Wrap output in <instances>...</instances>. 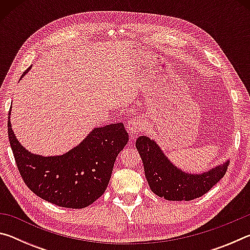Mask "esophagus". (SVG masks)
I'll use <instances>...</instances> for the list:
<instances>
[{"label":"esophagus","mask_w":250,"mask_h":250,"mask_svg":"<svg viewBox=\"0 0 250 250\" xmlns=\"http://www.w3.org/2000/svg\"><path fill=\"white\" fill-rule=\"evenodd\" d=\"M126 129H128V132L131 134V137L135 138L137 134L141 132L143 129V121L139 117H131L130 120L126 124Z\"/></svg>","instance_id":"obj_1"}]
</instances>
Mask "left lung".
Masks as SVG:
<instances>
[{
  "instance_id": "left-lung-1",
  "label": "left lung",
  "mask_w": 250,
  "mask_h": 250,
  "mask_svg": "<svg viewBox=\"0 0 250 250\" xmlns=\"http://www.w3.org/2000/svg\"><path fill=\"white\" fill-rule=\"evenodd\" d=\"M151 191L167 201H192L207 193L226 174L228 161L200 175L185 174L168 161L154 141L147 137L137 139Z\"/></svg>"
}]
</instances>
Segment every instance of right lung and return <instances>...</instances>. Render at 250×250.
Instances as JSON below:
<instances>
[{"label": "right lung", "mask_w": 250, "mask_h": 250, "mask_svg": "<svg viewBox=\"0 0 250 250\" xmlns=\"http://www.w3.org/2000/svg\"><path fill=\"white\" fill-rule=\"evenodd\" d=\"M10 113L8 111V140L20 174L33 193L67 208H83L103 195L117 155L129 141L124 125L96 128L66 154L42 156L29 153L16 140L11 128Z\"/></svg>", "instance_id": "obj_1"}]
</instances>
